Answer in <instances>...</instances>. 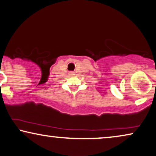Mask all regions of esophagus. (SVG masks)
<instances>
[{
    "label": "esophagus",
    "mask_w": 156,
    "mask_h": 156,
    "mask_svg": "<svg viewBox=\"0 0 156 156\" xmlns=\"http://www.w3.org/2000/svg\"><path fill=\"white\" fill-rule=\"evenodd\" d=\"M69 74L70 76L74 75V72H69Z\"/></svg>",
    "instance_id": "34e87169"
}]
</instances>
